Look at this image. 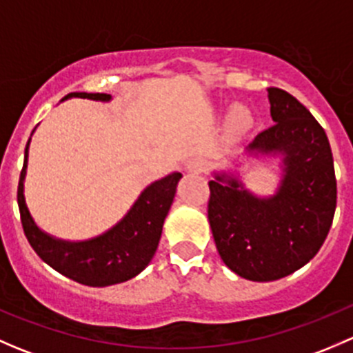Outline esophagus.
Segmentation results:
<instances>
[{"instance_id":"obj_1","label":"esophagus","mask_w":353,"mask_h":353,"mask_svg":"<svg viewBox=\"0 0 353 353\" xmlns=\"http://www.w3.org/2000/svg\"><path fill=\"white\" fill-rule=\"evenodd\" d=\"M205 167L206 163L201 157H193V159H190L186 162V170L191 174H201L205 170Z\"/></svg>"}]
</instances>
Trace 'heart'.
<instances>
[{"instance_id": "b5f03b06", "label": "heart", "mask_w": 353, "mask_h": 353, "mask_svg": "<svg viewBox=\"0 0 353 353\" xmlns=\"http://www.w3.org/2000/svg\"><path fill=\"white\" fill-rule=\"evenodd\" d=\"M229 130L236 134H243L251 130L252 126V114L245 105H232L227 117Z\"/></svg>"}]
</instances>
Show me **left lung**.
Instances as JSON below:
<instances>
[{"label": "left lung", "instance_id": "8db88e82", "mask_svg": "<svg viewBox=\"0 0 353 353\" xmlns=\"http://www.w3.org/2000/svg\"><path fill=\"white\" fill-rule=\"evenodd\" d=\"M273 126L243 155L279 160V184L256 194L243 181V159L213 170L208 220L222 261L245 280L273 282L307 265L325 243L336 208L333 154L321 124L285 90L268 88Z\"/></svg>", "mask_w": 353, "mask_h": 353}]
</instances>
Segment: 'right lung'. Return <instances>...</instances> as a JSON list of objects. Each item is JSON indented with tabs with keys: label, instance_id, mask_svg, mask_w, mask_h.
<instances>
[{
	"label": "right lung",
	"instance_id": "obj_1",
	"mask_svg": "<svg viewBox=\"0 0 353 353\" xmlns=\"http://www.w3.org/2000/svg\"><path fill=\"white\" fill-rule=\"evenodd\" d=\"M73 97L101 102L112 101L109 94H87V92H73L63 101ZM30 138L25 147L23 169L20 174L19 208L25 236L39 258L61 275L88 287L116 285L140 275L152 261L159 248L163 222L176 196L177 183L183 174L176 170L148 184L128 210L126 215L105 232L83 241L59 239L35 223L25 201L23 184L27 176Z\"/></svg>",
	"mask_w": 353,
	"mask_h": 353
}]
</instances>
